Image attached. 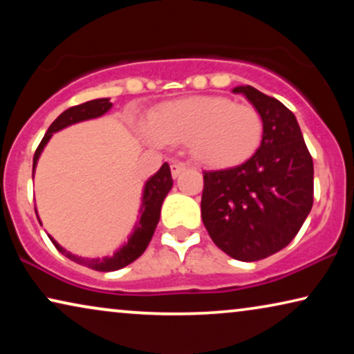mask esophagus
Wrapping results in <instances>:
<instances>
[{"label":"esophagus","mask_w":354,"mask_h":354,"mask_svg":"<svg viewBox=\"0 0 354 354\" xmlns=\"http://www.w3.org/2000/svg\"><path fill=\"white\" fill-rule=\"evenodd\" d=\"M183 171H185V164H182V162H174L171 166V172H172L174 178H177Z\"/></svg>","instance_id":"esophagus-1"}]
</instances>
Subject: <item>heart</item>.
<instances>
[{
	"mask_svg": "<svg viewBox=\"0 0 354 354\" xmlns=\"http://www.w3.org/2000/svg\"><path fill=\"white\" fill-rule=\"evenodd\" d=\"M140 132L156 145H187L188 154L209 169L235 167L253 156L263 142L264 122L248 103L225 96H188L154 109Z\"/></svg>",
	"mask_w": 354,
	"mask_h": 354,
	"instance_id": "heart-1",
	"label": "heart"
}]
</instances>
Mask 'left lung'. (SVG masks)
<instances>
[{"label":"left lung","mask_w":354,"mask_h":354,"mask_svg":"<svg viewBox=\"0 0 354 354\" xmlns=\"http://www.w3.org/2000/svg\"><path fill=\"white\" fill-rule=\"evenodd\" d=\"M232 91L259 111L263 142L240 166L203 172L201 217L217 248L250 263L285 248L301 229L313 207L314 167L287 106L250 85Z\"/></svg>","instance_id":"8db88e82"}]
</instances>
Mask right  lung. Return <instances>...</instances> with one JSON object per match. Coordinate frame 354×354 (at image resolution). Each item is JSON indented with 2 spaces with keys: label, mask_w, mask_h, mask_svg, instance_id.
<instances>
[{
  "label": "right lung",
  "mask_w": 354,
  "mask_h": 354,
  "mask_svg": "<svg viewBox=\"0 0 354 354\" xmlns=\"http://www.w3.org/2000/svg\"><path fill=\"white\" fill-rule=\"evenodd\" d=\"M113 108V103H111L109 98H98L86 101V103H82L79 106H72V108L66 109L64 113L57 115V119L50 125L48 132L43 137L41 143L38 145L35 156H33V172H35L38 158L43 151V148L46 147V143L50 142L53 133L59 132V130L69 127L72 124L84 122V120L100 118L108 113V111ZM172 176H171V167H169L167 162H164L161 169L151 176L145 183L143 188V196H142V207H140V217L137 225L132 232V235L129 236L127 243H124L120 248L115 251L113 256H104V258H82V256L72 254L69 251L62 248V246L57 243V241L50 236L53 245L56 246L57 251L74 261L77 264L86 266V268L100 270V272H111V270L122 269L130 263H133L135 259L140 258L143 254V251L147 250L149 241L153 239L154 230H156V225L159 222V216H161V206L164 198L167 196V193L171 192L172 188ZM37 212V211H35ZM38 217V214H37Z\"/></svg>",
  "instance_id": "obj_1"
}]
</instances>
